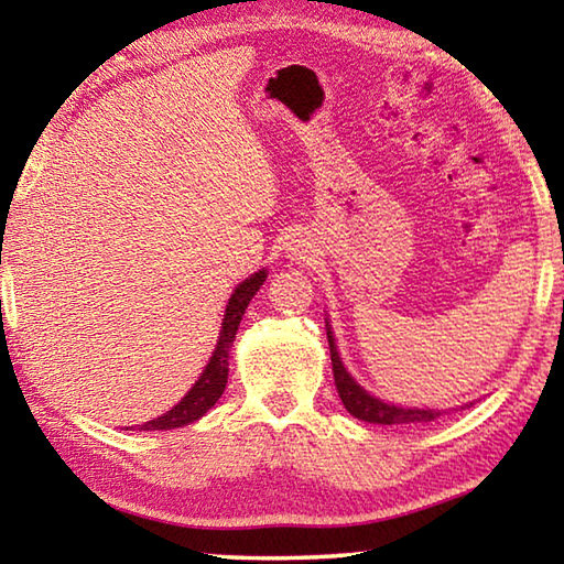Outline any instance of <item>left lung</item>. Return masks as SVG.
I'll return each instance as SVG.
<instances>
[{
  "label": "left lung",
  "mask_w": 564,
  "mask_h": 564,
  "mask_svg": "<svg viewBox=\"0 0 564 564\" xmlns=\"http://www.w3.org/2000/svg\"><path fill=\"white\" fill-rule=\"evenodd\" d=\"M328 346H330V362H333V380H336L343 405H346V410L352 417L366 420V423H378V425H410V423H431V420L443 415V410L398 408V405H388L373 395H368L366 390H362L356 380L348 376V370L343 368L336 350V340L330 336V328H328Z\"/></svg>",
  "instance_id": "obj_1"
}]
</instances>
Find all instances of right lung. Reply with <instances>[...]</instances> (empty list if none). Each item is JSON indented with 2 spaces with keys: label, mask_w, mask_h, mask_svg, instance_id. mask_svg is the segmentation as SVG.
<instances>
[{
  "label": "right lung",
  "mask_w": 564,
  "mask_h": 564,
  "mask_svg": "<svg viewBox=\"0 0 564 564\" xmlns=\"http://www.w3.org/2000/svg\"><path fill=\"white\" fill-rule=\"evenodd\" d=\"M263 281H265V271H259V273H253L251 279H246L234 291L231 301H228V305H226L221 336H218L216 350H214L212 360H208V366L202 373V378H198L194 388H191L188 393L181 398L178 405L171 408L169 413H164L161 417L149 420L147 425H141L144 431H174V427L194 423V420L202 417L206 410L212 408L218 398H221L226 380H228V348H231V343L236 338L238 323H241L248 303H251V299L256 295V291L261 289Z\"/></svg>",
  "instance_id": "obj_1"
}]
</instances>
